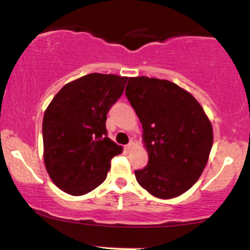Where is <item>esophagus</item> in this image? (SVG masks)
Segmentation results:
<instances>
[{"label": "esophagus", "instance_id": "34e87169", "mask_svg": "<svg viewBox=\"0 0 250 250\" xmlns=\"http://www.w3.org/2000/svg\"><path fill=\"white\" fill-rule=\"evenodd\" d=\"M133 145H134V144H133V142H131V141H130V142H129V144H128V145H127V146H125V149H127V150H130V149H131V148H133Z\"/></svg>", "mask_w": 250, "mask_h": 250}]
</instances>
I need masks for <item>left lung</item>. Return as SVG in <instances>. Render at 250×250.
<instances>
[{"mask_svg":"<svg viewBox=\"0 0 250 250\" xmlns=\"http://www.w3.org/2000/svg\"><path fill=\"white\" fill-rule=\"evenodd\" d=\"M125 96L144 128L147 166L136 180L161 199L180 196L201 177L212 147V127L191 94L165 79L129 78Z\"/></svg>","mask_w":250,"mask_h":250,"instance_id":"obj_1","label":"left lung"}]
</instances>
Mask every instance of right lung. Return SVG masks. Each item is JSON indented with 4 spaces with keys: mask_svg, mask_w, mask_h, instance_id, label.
Returning a JSON list of instances; mask_svg holds the SVG:
<instances>
[{
    "mask_svg": "<svg viewBox=\"0 0 250 250\" xmlns=\"http://www.w3.org/2000/svg\"><path fill=\"white\" fill-rule=\"evenodd\" d=\"M127 77L90 73L62 87L42 121L43 160L57 186L82 196L100 186L122 147L108 138L106 114L125 90Z\"/></svg>",
    "mask_w": 250,
    "mask_h": 250,
    "instance_id": "right-lung-1",
    "label": "right lung"
}]
</instances>
